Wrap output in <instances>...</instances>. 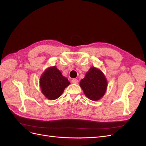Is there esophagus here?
<instances>
[{
  "label": "esophagus",
  "instance_id": "34e87169",
  "mask_svg": "<svg viewBox=\"0 0 146 146\" xmlns=\"http://www.w3.org/2000/svg\"><path fill=\"white\" fill-rule=\"evenodd\" d=\"M71 82H72V83H74V84H78V81L77 79H76V78H74V79H72V80H71Z\"/></svg>",
  "mask_w": 146,
  "mask_h": 146
}]
</instances>
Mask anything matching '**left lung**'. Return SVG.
Here are the masks:
<instances>
[{
  "label": "left lung",
  "instance_id": "1",
  "mask_svg": "<svg viewBox=\"0 0 146 146\" xmlns=\"http://www.w3.org/2000/svg\"><path fill=\"white\" fill-rule=\"evenodd\" d=\"M84 94L91 100H98L105 94L107 82L104 74L98 69L91 68L80 81Z\"/></svg>",
  "mask_w": 146,
  "mask_h": 146
}]
</instances>
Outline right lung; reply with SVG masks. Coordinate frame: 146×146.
<instances>
[{
    "mask_svg": "<svg viewBox=\"0 0 146 146\" xmlns=\"http://www.w3.org/2000/svg\"><path fill=\"white\" fill-rule=\"evenodd\" d=\"M70 84L55 66L48 68L40 78V86L43 94L48 99L55 100L62 94Z\"/></svg>",
    "mask_w": 146,
    "mask_h": 146,
    "instance_id": "right-lung-1",
    "label": "right lung"
}]
</instances>
